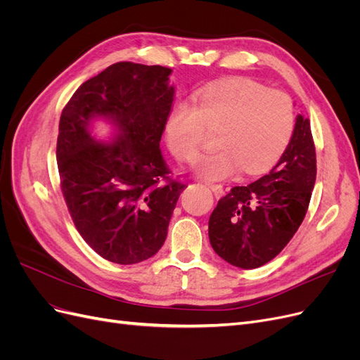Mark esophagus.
<instances>
[{"mask_svg":"<svg viewBox=\"0 0 360 360\" xmlns=\"http://www.w3.org/2000/svg\"><path fill=\"white\" fill-rule=\"evenodd\" d=\"M210 189H212V192L214 193V197L216 198H221V197H224V188L221 186V184H210V186H209Z\"/></svg>","mask_w":360,"mask_h":360,"instance_id":"esophagus-1","label":"esophagus"}]
</instances>
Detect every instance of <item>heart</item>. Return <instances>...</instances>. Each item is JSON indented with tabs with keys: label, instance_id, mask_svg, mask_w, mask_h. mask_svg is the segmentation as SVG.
<instances>
[{
	"label": "heart",
	"instance_id": "obj_1",
	"mask_svg": "<svg viewBox=\"0 0 360 360\" xmlns=\"http://www.w3.org/2000/svg\"><path fill=\"white\" fill-rule=\"evenodd\" d=\"M207 130H216L214 150L197 158L193 171L205 180L271 168L284 155L294 129V106L279 90H267L252 79L237 78L207 85L192 96V106L177 105L165 123L172 155L191 160Z\"/></svg>",
	"mask_w": 360,
	"mask_h": 360
}]
</instances>
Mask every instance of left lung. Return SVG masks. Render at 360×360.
<instances>
[{"label": "left lung", "instance_id": "obj_1", "mask_svg": "<svg viewBox=\"0 0 360 360\" xmlns=\"http://www.w3.org/2000/svg\"><path fill=\"white\" fill-rule=\"evenodd\" d=\"M317 176L309 118L299 114L279 162L248 186H236L217 202L209 221L214 252L240 269L274 259L307 214Z\"/></svg>", "mask_w": 360, "mask_h": 360}]
</instances>
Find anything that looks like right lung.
Here are the masks:
<instances>
[{
    "label": "right lung",
    "instance_id": "right-lung-1",
    "mask_svg": "<svg viewBox=\"0 0 360 360\" xmlns=\"http://www.w3.org/2000/svg\"><path fill=\"white\" fill-rule=\"evenodd\" d=\"M171 69L115 63L75 91L60 118L57 162L76 230L117 264L153 257L186 184L168 180L160 138L176 89ZM97 121L112 126L108 139Z\"/></svg>",
    "mask_w": 360,
    "mask_h": 360
}]
</instances>
